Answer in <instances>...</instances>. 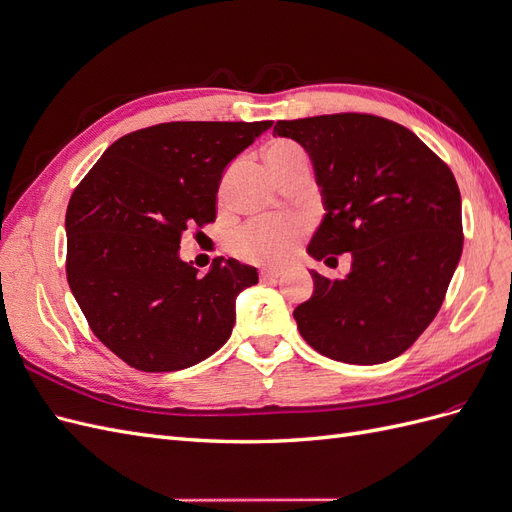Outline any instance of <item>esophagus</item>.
Listing matches in <instances>:
<instances>
[{
    "mask_svg": "<svg viewBox=\"0 0 512 512\" xmlns=\"http://www.w3.org/2000/svg\"><path fill=\"white\" fill-rule=\"evenodd\" d=\"M282 273H284L282 269H273V267L260 269V277H262V280H275V277H280Z\"/></svg>",
    "mask_w": 512,
    "mask_h": 512,
    "instance_id": "esophagus-1",
    "label": "esophagus"
}]
</instances>
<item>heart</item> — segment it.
Masks as SVG:
<instances>
[{
	"label": "heart",
	"instance_id": "obj_1",
	"mask_svg": "<svg viewBox=\"0 0 512 512\" xmlns=\"http://www.w3.org/2000/svg\"><path fill=\"white\" fill-rule=\"evenodd\" d=\"M294 156H303V149L294 143L282 141L275 143L267 151V162L286 160ZM305 224L301 220H252L243 224L235 235L230 237V252L241 260L250 262H280L286 260L294 247H297Z\"/></svg>",
	"mask_w": 512,
	"mask_h": 512
}]
</instances>
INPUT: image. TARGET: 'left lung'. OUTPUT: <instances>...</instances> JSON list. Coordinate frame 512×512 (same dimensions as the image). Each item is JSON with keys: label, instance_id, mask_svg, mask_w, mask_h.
<instances>
[{"label": "left lung", "instance_id": "obj_1", "mask_svg": "<svg viewBox=\"0 0 512 512\" xmlns=\"http://www.w3.org/2000/svg\"><path fill=\"white\" fill-rule=\"evenodd\" d=\"M275 136L312 158L327 213L309 241L316 260L350 252L344 280L312 271V299L294 309L305 342L333 361L376 365L406 352L446 297L463 247L461 194L436 153L376 115L277 121Z\"/></svg>", "mask_w": 512, "mask_h": 512}]
</instances>
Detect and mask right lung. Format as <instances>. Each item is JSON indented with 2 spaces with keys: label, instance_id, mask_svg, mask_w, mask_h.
Wrapping results in <instances>:
<instances>
[{
  "label": "right lung",
  "instance_id": "obj_1",
  "mask_svg": "<svg viewBox=\"0 0 512 512\" xmlns=\"http://www.w3.org/2000/svg\"><path fill=\"white\" fill-rule=\"evenodd\" d=\"M273 121H170L121 136L76 185L66 273L91 331L138 371H179L220 350L258 271L179 258L190 226L215 222L224 168Z\"/></svg>",
  "mask_w": 512,
  "mask_h": 512
}]
</instances>
